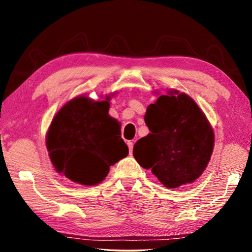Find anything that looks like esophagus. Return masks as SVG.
Listing matches in <instances>:
<instances>
[{
  "label": "esophagus",
  "mask_w": 252,
  "mask_h": 252,
  "mask_svg": "<svg viewBox=\"0 0 252 252\" xmlns=\"http://www.w3.org/2000/svg\"><path fill=\"white\" fill-rule=\"evenodd\" d=\"M127 147H129V152H130V155H131L132 151H133V142L127 141Z\"/></svg>",
  "instance_id": "34e87169"
}]
</instances>
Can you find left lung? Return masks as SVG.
Masks as SVG:
<instances>
[{
	"instance_id": "left-lung-1",
	"label": "left lung",
	"mask_w": 252,
	"mask_h": 252,
	"mask_svg": "<svg viewBox=\"0 0 252 252\" xmlns=\"http://www.w3.org/2000/svg\"><path fill=\"white\" fill-rule=\"evenodd\" d=\"M151 133L138 140L133 156L167 188H179L201 176L213 150V131L197 103L185 93L170 91L147 109Z\"/></svg>"
}]
</instances>
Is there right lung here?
<instances>
[{
  "instance_id": "right-lung-1",
  "label": "right lung",
  "mask_w": 252,
  "mask_h": 252,
  "mask_svg": "<svg viewBox=\"0 0 252 252\" xmlns=\"http://www.w3.org/2000/svg\"><path fill=\"white\" fill-rule=\"evenodd\" d=\"M93 102L78 96L54 117L46 148L55 170L76 183L94 186L108 176L111 165L127 156L120 123L109 116V100Z\"/></svg>"
}]
</instances>
